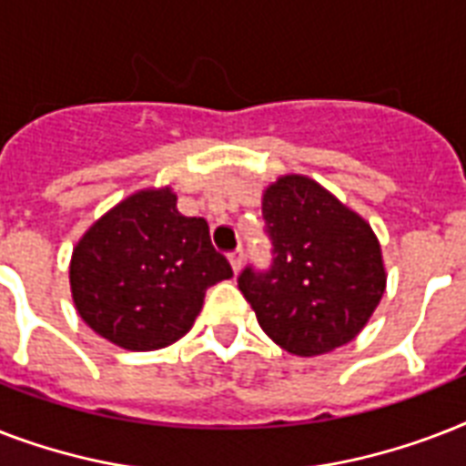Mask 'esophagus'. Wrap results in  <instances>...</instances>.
<instances>
[{"instance_id": "1", "label": "esophagus", "mask_w": 466, "mask_h": 466, "mask_svg": "<svg viewBox=\"0 0 466 466\" xmlns=\"http://www.w3.org/2000/svg\"><path fill=\"white\" fill-rule=\"evenodd\" d=\"M229 263H232L234 273H241V268H244V251L237 248L234 254H229Z\"/></svg>"}]
</instances>
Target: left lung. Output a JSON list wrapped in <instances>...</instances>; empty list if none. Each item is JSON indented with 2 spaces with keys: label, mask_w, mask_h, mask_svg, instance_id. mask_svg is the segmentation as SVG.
I'll return each mask as SVG.
<instances>
[{
  "label": "left lung",
  "mask_w": 466,
  "mask_h": 466,
  "mask_svg": "<svg viewBox=\"0 0 466 466\" xmlns=\"http://www.w3.org/2000/svg\"><path fill=\"white\" fill-rule=\"evenodd\" d=\"M261 210L276 258L263 276L244 270L239 290L266 336L299 358L350 343L387 290L382 247L368 219L305 174L268 183Z\"/></svg>",
  "instance_id": "8db88e82"
}]
</instances>
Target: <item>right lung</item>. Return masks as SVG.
Instances as JSON below:
<instances>
[{
  "mask_svg": "<svg viewBox=\"0 0 466 466\" xmlns=\"http://www.w3.org/2000/svg\"><path fill=\"white\" fill-rule=\"evenodd\" d=\"M171 186H149L104 212L72 248L76 314L108 343L159 350L193 329L205 292L232 278L203 218L176 208Z\"/></svg>",
  "mask_w": 466,
  "mask_h": 466,
  "instance_id": "right-lung-1",
  "label": "right lung"
}]
</instances>
